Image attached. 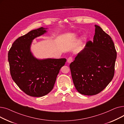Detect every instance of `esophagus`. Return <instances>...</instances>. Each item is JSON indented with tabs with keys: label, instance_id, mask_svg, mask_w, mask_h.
Segmentation results:
<instances>
[{
	"label": "esophagus",
	"instance_id": "esophagus-1",
	"mask_svg": "<svg viewBox=\"0 0 124 124\" xmlns=\"http://www.w3.org/2000/svg\"><path fill=\"white\" fill-rule=\"evenodd\" d=\"M73 61V57H69L67 59V62L68 63H70L71 62H72Z\"/></svg>",
	"mask_w": 124,
	"mask_h": 124
}]
</instances>
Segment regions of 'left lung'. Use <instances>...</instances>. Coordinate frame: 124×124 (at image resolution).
Returning a JSON list of instances; mask_svg holds the SVG:
<instances>
[{
    "instance_id": "8db88e82",
    "label": "left lung",
    "mask_w": 124,
    "mask_h": 124,
    "mask_svg": "<svg viewBox=\"0 0 124 124\" xmlns=\"http://www.w3.org/2000/svg\"><path fill=\"white\" fill-rule=\"evenodd\" d=\"M93 41L70 64L71 76L77 90L86 95L99 93L113 79L116 51L112 39L99 25H95Z\"/></svg>"
}]
</instances>
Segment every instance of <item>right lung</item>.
Masks as SVG:
<instances>
[{
    "label": "right lung",
    "mask_w": 124,
    "mask_h": 124,
    "mask_svg": "<svg viewBox=\"0 0 124 124\" xmlns=\"http://www.w3.org/2000/svg\"><path fill=\"white\" fill-rule=\"evenodd\" d=\"M46 32L41 27L19 37L8 51V60L12 79L27 95L41 97L53 88L65 58L38 60L30 51L32 40Z\"/></svg>",
    "instance_id": "add662e5"
}]
</instances>
